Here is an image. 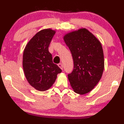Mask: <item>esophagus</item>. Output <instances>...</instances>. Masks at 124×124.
<instances>
[{
  "label": "esophagus",
  "instance_id": "1",
  "mask_svg": "<svg viewBox=\"0 0 124 124\" xmlns=\"http://www.w3.org/2000/svg\"><path fill=\"white\" fill-rule=\"evenodd\" d=\"M57 65H58V67L60 68L61 69H62V63L58 64H57Z\"/></svg>",
  "mask_w": 124,
  "mask_h": 124
}]
</instances>
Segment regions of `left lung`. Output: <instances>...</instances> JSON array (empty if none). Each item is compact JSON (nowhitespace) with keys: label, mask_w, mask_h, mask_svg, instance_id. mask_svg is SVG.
Returning <instances> with one entry per match:
<instances>
[{"label":"left lung","mask_w":124,"mask_h":124,"mask_svg":"<svg viewBox=\"0 0 124 124\" xmlns=\"http://www.w3.org/2000/svg\"><path fill=\"white\" fill-rule=\"evenodd\" d=\"M64 40L72 54L74 68L68 75L74 92L83 95L94 89L102 76L104 54L101 43L85 28L64 35Z\"/></svg>","instance_id":"left-lung-1"}]
</instances>
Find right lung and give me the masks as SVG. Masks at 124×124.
<instances>
[{"instance_id":"obj_1","label":"right lung","mask_w":124,"mask_h":124,"mask_svg":"<svg viewBox=\"0 0 124 124\" xmlns=\"http://www.w3.org/2000/svg\"><path fill=\"white\" fill-rule=\"evenodd\" d=\"M55 31L46 29L38 32L29 40L23 53V67L25 77L31 86L46 91L55 82L62 69L53 63L48 47Z\"/></svg>"}]
</instances>
